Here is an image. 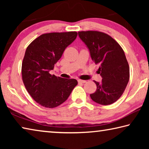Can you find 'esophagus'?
Here are the masks:
<instances>
[{
  "label": "esophagus",
  "mask_w": 149,
  "mask_h": 149,
  "mask_svg": "<svg viewBox=\"0 0 149 149\" xmlns=\"http://www.w3.org/2000/svg\"><path fill=\"white\" fill-rule=\"evenodd\" d=\"M77 81H78V84H85V83L86 82V81L82 80V79H78Z\"/></svg>",
  "instance_id": "obj_1"
}]
</instances>
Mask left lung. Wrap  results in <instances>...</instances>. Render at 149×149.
I'll return each mask as SVG.
<instances>
[{
    "label": "left lung",
    "instance_id": "1",
    "mask_svg": "<svg viewBox=\"0 0 149 149\" xmlns=\"http://www.w3.org/2000/svg\"><path fill=\"white\" fill-rule=\"evenodd\" d=\"M80 39L89 49L91 57L99 64L102 77L97 85L96 91L90 95L98 104L108 105L120 99L130 79V66L122 48L105 33L98 31L78 32Z\"/></svg>",
    "mask_w": 149,
    "mask_h": 149
}]
</instances>
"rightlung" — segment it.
I'll return each mask as SVG.
<instances>
[{
	"label": "right lung",
	"instance_id": "1",
	"mask_svg": "<svg viewBox=\"0 0 149 149\" xmlns=\"http://www.w3.org/2000/svg\"><path fill=\"white\" fill-rule=\"evenodd\" d=\"M77 35L76 31L47 33L40 35L27 47L22 65V80L29 94L42 107H58L77 85L75 79L50 74Z\"/></svg>",
	"mask_w": 149,
	"mask_h": 149
}]
</instances>
